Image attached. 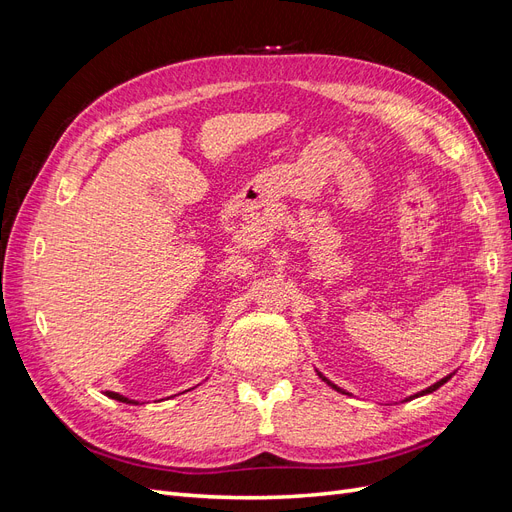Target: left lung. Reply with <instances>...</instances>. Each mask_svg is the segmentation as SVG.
I'll list each match as a JSON object with an SVG mask.
<instances>
[{"mask_svg": "<svg viewBox=\"0 0 512 512\" xmlns=\"http://www.w3.org/2000/svg\"><path fill=\"white\" fill-rule=\"evenodd\" d=\"M318 376H320V378H322V380H324V382H327V384H331V382H329V380H327V378H324V376H322V374H318ZM448 378H451V376H446V378H442V380H440V382H436V384H433V386H429V389H425V391H423V393H416V395H414V397H421V395H427V393H431V391H436V389H440V386H442V384H444V382H446V380H448ZM331 386H333V389H335V391H342V389H339V386H335V384H331ZM342 393H344V391H342ZM410 399H412V397H410Z\"/></svg>", "mask_w": 512, "mask_h": 512, "instance_id": "left-lung-1", "label": "left lung"}]
</instances>
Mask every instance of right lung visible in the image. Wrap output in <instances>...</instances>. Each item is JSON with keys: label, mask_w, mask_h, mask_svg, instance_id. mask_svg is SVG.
Segmentation results:
<instances>
[{"label": "right lung", "mask_w": 512, "mask_h": 512, "mask_svg": "<svg viewBox=\"0 0 512 512\" xmlns=\"http://www.w3.org/2000/svg\"><path fill=\"white\" fill-rule=\"evenodd\" d=\"M106 395H108V397H113V399H117V401H123V404H134V401H130V399H126V397H121V395H117V393H111V391H108Z\"/></svg>", "instance_id": "obj_1"}]
</instances>
